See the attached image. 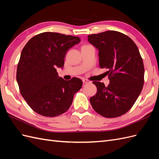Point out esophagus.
<instances>
[{
  "label": "esophagus",
  "instance_id": "esophagus-1",
  "mask_svg": "<svg viewBox=\"0 0 159 159\" xmlns=\"http://www.w3.org/2000/svg\"><path fill=\"white\" fill-rule=\"evenodd\" d=\"M83 82H84V84H88V83L90 82V81H89V80H88L84 79V80H83Z\"/></svg>",
  "mask_w": 159,
  "mask_h": 159
}]
</instances>
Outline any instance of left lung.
Masks as SVG:
<instances>
[{
  "instance_id": "1",
  "label": "left lung",
  "mask_w": 159,
  "mask_h": 159,
  "mask_svg": "<svg viewBox=\"0 0 159 159\" xmlns=\"http://www.w3.org/2000/svg\"><path fill=\"white\" fill-rule=\"evenodd\" d=\"M99 51L101 68L108 71L109 84L93 81L97 93L89 99L96 112L107 118L126 113L135 103L144 84L143 61L137 45L127 35L109 30L88 36Z\"/></svg>"
}]
</instances>
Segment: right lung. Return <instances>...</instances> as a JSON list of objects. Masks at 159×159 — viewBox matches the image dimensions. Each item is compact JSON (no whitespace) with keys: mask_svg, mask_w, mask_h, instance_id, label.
Here are the masks:
<instances>
[{"mask_svg":"<svg viewBox=\"0 0 159 159\" xmlns=\"http://www.w3.org/2000/svg\"><path fill=\"white\" fill-rule=\"evenodd\" d=\"M78 36L46 32L32 37L21 52L16 71L20 93L31 109L45 117H56L68 110L82 81L64 80L57 74L66 53L80 42Z\"/></svg>","mask_w":159,"mask_h":159,"instance_id":"add662e5","label":"right lung"}]
</instances>
